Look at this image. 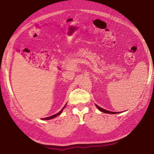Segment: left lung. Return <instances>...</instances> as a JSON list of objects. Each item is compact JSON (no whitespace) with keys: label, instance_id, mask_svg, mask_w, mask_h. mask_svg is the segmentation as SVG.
Wrapping results in <instances>:
<instances>
[{"label":"left lung","instance_id":"left-lung-1","mask_svg":"<svg viewBox=\"0 0 154 154\" xmlns=\"http://www.w3.org/2000/svg\"><path fill=\"white\" fill-rule=\"evenodd\" d=\"M96 106L98 108V109H99L101 112H104V113H109V114H117V113H119V112H111V111H109V110H105V109H102V108H100V106H99L98 105H97L96 104Z\"/></svg>","mask_w":154,"mask_h":154}]
</instances>
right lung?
<instances>
[{"mask_svg": "<svg viewBox=\"0 0 154 154\" xmlns=\"http://www.w3.org/2000/svg\"><path fill=\"white\" fill-rule=\"evenodd\" d=\"M65 106H63V109H62L60 112H59L58 113H57V114H54V115H52V116H48V117H46V118H44V119H42V120H50V119H54V118H55L56 116H57L58 115H60V114L61 113V112L62 111H63V110L64 109V108H65Z\"/></svg>", "mask_w": 154, "mask_h": 154, "instance_id": "1", "label": "right lung"}]
</instances>
